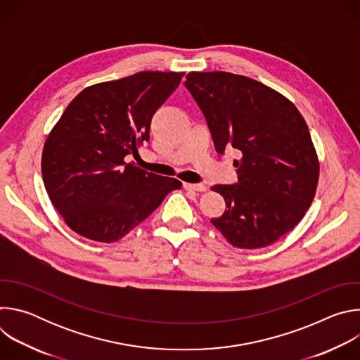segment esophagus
<instances>
[{"label":"esophagus","instance_id":"34e87169","mask_svg":"<svg viewBox=\"0 0 360 360\" xmlns=\"http://www.w3.org/2000/svg\"><path fill=\"white\" fill-rule=\"evenodd\" d=\"M184 188L186 191H196V192H205L207 191V186L203 184H184Z\"/></svg>","mask_w":360,"mask_h":360}]
</instances>
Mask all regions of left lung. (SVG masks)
Wrapping results in <instances>:
<instances>
[{
    "instance_id": "8db88e82",
    "label": "left lung",
    "mask_w": 360,
    "mask_h": 360,
    "mask_svg": "<svg viewBox=\"0 0 360 360\" xmlns=\"http://www.w3.org/2000/svg\"><path fill=\"white\" fill-rule=\"evenodd\" d=\"M185 86L210 127L218 153L238 149V184L215 185L226 202L211 219L240 249H258L292 231L309 210L319 161L303 117L278 91L224 71L189 72Z\"/></svg>"
}]
</instances>
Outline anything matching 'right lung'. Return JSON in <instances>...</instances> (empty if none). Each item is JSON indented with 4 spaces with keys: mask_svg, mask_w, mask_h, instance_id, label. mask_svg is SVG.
Returning <instances> with one entry per match:
<instances>
[{
    "mask_svg": "<svg viewBox=\"0 0 360 360\" xmlns=\"http://www.w3.org/2000/svg\"><path fill=\"white\" fill-rule=\"evenodd\" d=\"M184 72L142 71L81 91L49 132L41 160L45 189L65 224L96 242H117L179 189L128 155L149 141L150 120Z\"/></svg>",
    "mask_w": 360,
    "mask_h": 360,
    "instance_id": "1",
    "label": "right lung"
}]
</instances>
